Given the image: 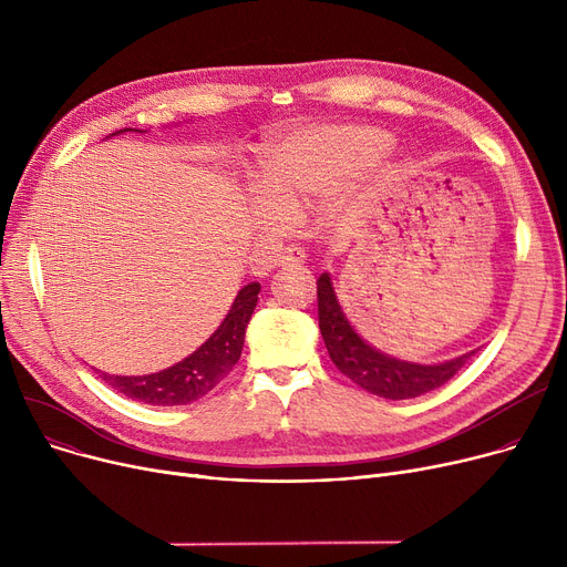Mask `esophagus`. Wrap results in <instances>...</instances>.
I'll use <instances>...</instances> for the list:
<instances>
[{
	"label": "esophagus",
	"instance_id": "34e87169",
	"mask_svg": "<svg viewBox=\"0 0 567 567\" xmlns=\"http://www.w3.org/2000/svg\"><path fill=\"white\" fill-rule=\"evenodd\" d=\"M278 259H280V264H285V266L303 264V261H306V250L299 248V246H287Z\"/></svg>",
	"mask_w": 567,
	"mask_h": 567
}]
</instances>
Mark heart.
Here are the masks:
<instances>
[{"instance_id":"b5f03b06","label":"heart","mask_w":567,"mask_h":567,"mask_svg":"<svg viewBox=\"0 0 567 567\" xmlns=\"http://www.w3.org/2000/svg\"><path fill=\"white\" fill-rule=\"evenodd\" d=\"M389 146V135L365 126H323L296 133L268 148L259 184L268 199L266 227H282L306 206L333 195L344 178Z\"/></svg>"}]
</instances>
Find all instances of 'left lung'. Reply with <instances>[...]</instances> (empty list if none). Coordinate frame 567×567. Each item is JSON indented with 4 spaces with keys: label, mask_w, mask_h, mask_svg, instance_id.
I'll return each mask as SVG.
<instances>
[{
    "label": "left lung",
    "mask_w": 567,
    "mask_h": 567,
    "mask_svg": "<svg viewBox=\"0 0 567 567\" xmlns=\"http://www.w3.org/2000/svg\"><path fill=\"white\" fill-rule=\"evenodd\" d=\"M317 306H319V331L329 349L336 368L359 383L372 395L385 400H409L425 395L449 383L471 359V353L460 355L455 361L439 365H415L398 361L370 347L353 326L349 323L338 296L333 291L329 274H321L317 280Z\"/></svg>",
    "instance_id": "obj_1"
}]
</instances>
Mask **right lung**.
Returning a JSON list of instances; mask_svg holds the SVG:
<instances>
[{
    "mask_svg": "<svg viewBox=\"0 0 567 567\" xmlns=\"http://www.w3.org/2000/svg\"><path fill=\"white\" fill-rule=\"evenodd\" d=\"M133 131V128H124ZM116 131V133H124ZM114 135V133H112ZM259 282L246 285L234 299L227 317L218 326V331L208 338L188 359L176 363L163 372L144 374V377H114L101 372L103 381L131 400L154 406H176L190 404L204 398L208 391L234 370L241 359V349L246 340V326L257 306Z\"/></svg>",
    "mask_w": 567,
    "mask_h": 567,
    "instance_id": "obj_1",
    "label": "right lung"
}]
</instances>
